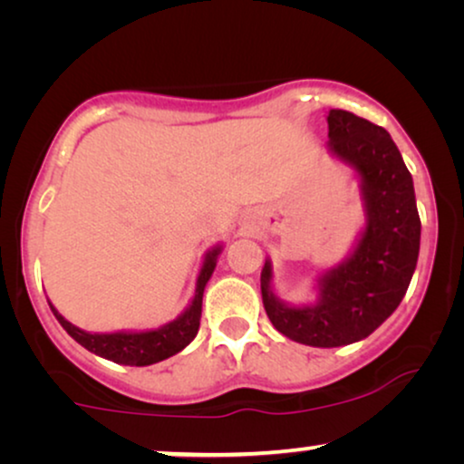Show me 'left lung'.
<instances>
[{
	"label": "left lung",
	"mask_w": 464,
	"mask_h": 464,
	"mask_svg": "<svg viewBox=\"0 0 464 464\" xmlns=\"http://www.w3.org/2000/svg\"><path fill=\"white\" fill-rule=\"evenodd\" d=\"M327 126L329 156L359 179L365 226L348 256L316 276L314 300H281L270 257L259 276L272 325L316 348L346 346L376 332L401 304L420 251L414 181L389 132L344 110H329Z\"/></svg>",
	"instance_id": "8db88e82"
}]
</instances>
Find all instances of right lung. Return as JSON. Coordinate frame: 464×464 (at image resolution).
I'll return each instance as SVG.
<instances>
[{
	"instance_id": "1",
	"label": "right lung",
	"mask_w": 464,
	"mask_h": 464,
	"mask_svg": "<svg viewBox=\"0 0 464 464\" xmlns=\"http://www.w3.org/2000/svg\"><path fill=\"white\" fill-rule=\"evenodd\" d=\"M224 245H215L205 253L202 257V266L196 276V289L194 297L183 308V313L177 319L164 323V325L156 329H143V332H84V329L75 327L69 323L59 310L53 306L48 300V306L61 323V327L72 335V338L107 361L120 365H132V367H145L154 365L158 361H164L173 354L181 353L189 342L196 338L200 327V314H202V295H205V287L208 278L213 276L215 266H218V257Z\"/></svg>"
}]
</instances>
